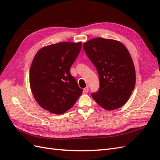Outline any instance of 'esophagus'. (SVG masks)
<instances>
[{"instance_id":"34e87169","label":"esophagus","mask_w":160,"mask_h":160,"mask_svg":"<svg viewBox=\"0 0 160 160\" xmlns=\"http://www.w3.org/2000/svg\"><path fill=\"white\" fill-rule=\"evenodd\" d=\"M89 91V87H86V88L84 89V91L85 92V93H88V92Z\"/></svg>"}]
</instances>
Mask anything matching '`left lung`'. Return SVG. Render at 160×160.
<instances>
[{"label": "left lung", "mask_w": 160, "mask_h": 160, "mask_svg": "<svg viewBox=\"0 0 160 160\" xmlns=\"http://www.w3.org/2000/svg\"><path fill=\"white\" fill-rule=\"evenodd\" d=\"M83 49L98 72L100 88L92 97L103 109H118L127 102L135 85L132 58L122 42L98 37L85 42Z\"/></svg>", "instance_id": "8db88e82"}]
</instances>
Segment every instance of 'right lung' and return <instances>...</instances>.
<instances>
[{"label":"right lung","mask_w":160,"mask_h":160,"mask_svg":"<svg viewBox=\"0 0 160 160\" xmlns=\"http://www.w3.org/2000/svg\"><path fill=\"white\" fill-rule=\"evenodd\" d=\"M82 42H61L38 51L31 63L29 82L34 98L51 113L62 114L74 105L83 92L70 73Z\"/></svg>","instance_id":"add662e5"}]
</instances>
